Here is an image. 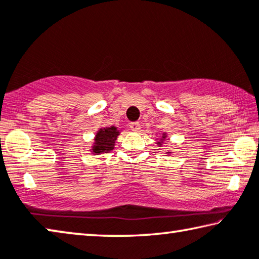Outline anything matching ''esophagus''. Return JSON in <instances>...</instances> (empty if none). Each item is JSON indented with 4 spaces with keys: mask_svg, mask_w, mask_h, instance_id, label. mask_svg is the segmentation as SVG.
Returning a JSON list of instances; mask_svg holds the SVG:
<instances>
[{
    "mask_svg": "<svg viewBox=\"0 0 259 259\" xmlns=\"http://www.w3.org/2000/svg\"><path fill=\"white\" fill-rule=\"evenodd\" d=\"M130 128L133 131H139V129H141V124H139L138 122H133L130 123Z\"/></svg>",
    "mask_w": 259,
    "mask_h": 259,
    "instance_id": "esophagus-1",
    "label": "esophagus"
}]
</instances>
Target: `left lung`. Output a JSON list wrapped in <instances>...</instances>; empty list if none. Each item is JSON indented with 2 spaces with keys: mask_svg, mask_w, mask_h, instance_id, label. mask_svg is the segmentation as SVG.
Returning a JSON list of instances; mask_svg holds the SVG:
<instances>
[{
  "mask_svg": "<svg viewBox=\"0 0 259 259\" xmlns=\"http://www.w3.org/2000/svg\"><path fill=\"white\" fill-rule=\"evenodd\" d=\"M166 138H167V133H162V135H161V137H160V139L159 141L157 142V145L159 146V147H161L163 144H165V141H166ZM171 153V152H166V154H168L169 155Z\"/></svg>",
  "mask_w": 259,
  "mask_h": 259,
  "instance_id": "8db88e82",
  "label": "left lung"
}]
</instances>
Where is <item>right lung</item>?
<instances>
[{"mask_svg":"<svg viewBox=\"0 0 259 259\" xmlns=\"http://www.w3.org/2000/svg\"><path fill=\"white\" fill-rule=\"evenodd\" d=\"M120 134L121 130L114 125L100 128L96 133V136H94L93 144L91 149H90L91 150V153L102 154L113 151L115 147V142H116Z\"/></svg>","mask_w":259,"mask_h":259,"instance_id":"obj_1","label":"right lung"}]
</instances>
